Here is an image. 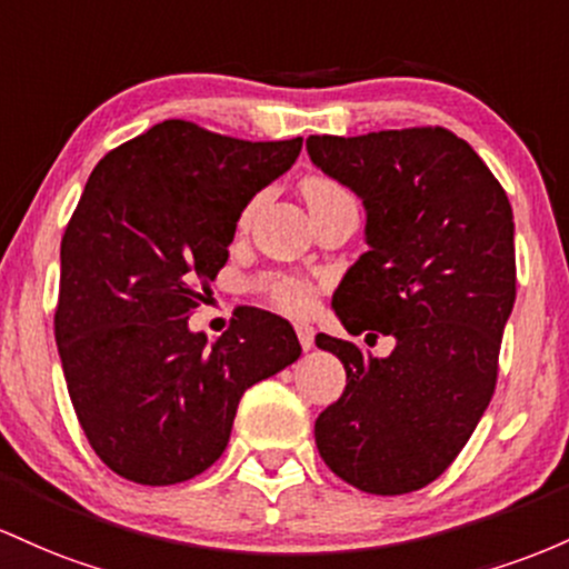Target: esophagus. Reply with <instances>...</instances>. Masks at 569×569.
<instances>
[{
	"instance_id": "obj_1",
	"label": "esophagus",
	"mask_w": 569,
	"mask_h": 569,
	"mask_svg": "<svg viewBox=\"0 0 569 569\" xmlns=\"http://www.w3.org/2000/svg\"><path fill=\"white\" fill-rule=\"evenodd\" d=\"M296 333H298V341H301V347L306 349V352H309V349L315 347V328H311V325H306V322H298Z\"/></svg>"
}]
</instances>
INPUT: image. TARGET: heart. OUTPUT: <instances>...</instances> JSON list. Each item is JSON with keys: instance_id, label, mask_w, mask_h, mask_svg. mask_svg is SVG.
<instances>
[{"instance_id": "b5f03b06", "label": "heart", "mask_w": 569, "mask_h": 569, "mask_svg": "<svg viewBox=\"0 0 569 569\" xmlns=\"http://www.w3.org/2000/svg\"><path fill=\"white\" fill-rule=\"evenodd\" d=\"M301 193H303L306 207H317V203H322V201L338 199V196H347V190H343L338 182L328 180V177H309V180L301 184ZM258 203H260V199L247 203L244 212H241V217H239L241 226H247V222H250V217ZM260 290H263V296L268 298V301L277 303L279 309L290 311V315H306V311L315 306V298H317L311 282H306V279H301V277H292V273H268V277L260 279Z\"/></svg>"}]
</instances>
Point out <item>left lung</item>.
Listing matches in <instances>:
<instances>
[{"label": "left lung", "mask_w": 569, "mask_h": 569, "mask_svg": "<svg viewBox=\"0 0 569 569\" xmlns=\"http://www.w3.org/2000/svg\"><path fill=\"white\" fill-rule=\"evenodd\" d=\"M306 150L368 214V252L338 284L336 315L352 336L395 338L373 357L317 336L347 370L317 417L319 457L368 495L417 491L455 462L495 395L516 301L513 209L473 147L440 126L309 137Z\"/></svg>", "instance_id": "8db88e82"}]
</instances>
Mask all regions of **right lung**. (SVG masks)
Listing matches in <instances>:
<instances>
[{"label": "right lung", "instance_id": "add662e5", "mask_svg": "<svg viewBox=\"0 0 569 569\" xmlns=\"http://www.w3.org/2000/svg\"><path fill=\"white\" fill-rule=\"evenodd\" d=\"M301 144L163 120L88 177L61 239L53 325L82 432L118 476L169 487L212 468L241 395L301 357L271 311L244 309L214 343L188 328L244 207Z\"/></svg>", "mask_w": 569, "mask_h": 569}]
</instances>
